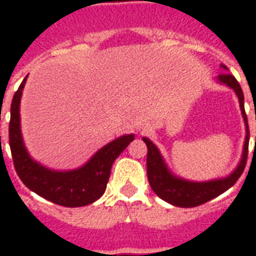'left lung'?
I'll use <instances>...</instances> for the list:
<instances>
[{
	"instance_id": "8db88e82",
	"label": "left lung",
	"mask_w": 256,
	"mask_h": 256,
	"mask_svg": "<svg viewBox=\"0 0 256 256\" xmlns=\"http://www.w3.org/2000/svg\"><path fill=\"white\" fill-rule=\"evenodd\" d=\"M220 68L224 72L216 76V82L220 84H225L230 88L236 93L240 104V111H242L244 124H246V140L242 145V159L238 162L236 168L226 177L215 178V180H208V181H189L185 178H181L176 176L172 170L167 167L166 162L162 156L160 150L156 146L150 138L142 137V141L146 144L148 148V155H146V174H148V181L152 190L163 198L167 203L177 206V207H196L200 204H204L210 202L211 198L220 196L229 188H232L238 177L244 172V167L247 163L248 155V141H250V130H248L247 115L244 111V94H242V86L238 84L236 78L228 72L229 70L226 66L220 64ZM256 145V136H255Z\"/></svg>"
}]
</instances>
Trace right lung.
<instances>
[{
  "label": "right lung",
  "mask_w": 256,
  "mask_h": 256,
  "mask_svg": "<svg viewBox=\"0 0 256 256\" xmlns=\"http://www.w3.org/2000/svg\"><path fill=\"white\" fill-rule=\"evenodd\" d=\"M26 80L27 76L14 93L10 104L9 145L18 176L30 190L58 206L82 207L94 203L106 192L112 163L133 141L134 134H124L112 140L78 168L53 170L44 166L31 158L22 136L20 100Z\"/></svg>",
  "instance_id": "right-lung-1"
}]
</instances>
